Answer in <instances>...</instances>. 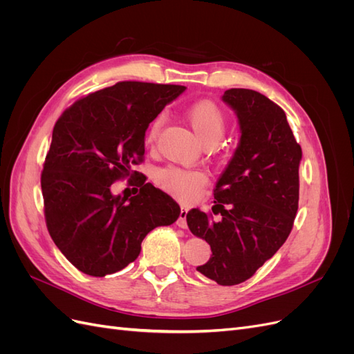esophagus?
Returning a JSON list of instances; mask_svg holds the SVG:
<instances>
[{"label": "esophagus", "instance_id": "esophagus-1", "mask_svg": "<svg viewBox=\"0 0 354 354\" xmlns=\"http://www.w3.org/2000/svg\"><path fill=\"white\" fill-rule=\"evenodd\" d=\"M186 216H187V208L185 205H181L180 208V216L177 220V226L181 229H186L187 227V221H186Z\"/></svg>", "mask_w": 354, "mask_h": 354}]
</instances>
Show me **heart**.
<instances>
[{
	"label": "heart",
	"mask_w": 354,
	"mask_h": 354,
	"mask_svg": "<svg viewBox=\"0 0 354 354\" xmlns=\"http://www.w3.org/2000/svg\"><path fill=\"white\" fill-rule=\"evenodd\" d=\"M187 121L203 145H216L226 131V116L211 100H201L190 106L186 112ZM162 127V118L158 116L149 124L146 143L153 145ZM158 183L181 201H192L205 186L207 177L201 171L169 167L158 173Z\"/></svg>",
	"instance_id": "heart-1"
}]
</instances>
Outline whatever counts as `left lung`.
<instances>
[{
  "label": "left lung",
  "mask_w": 354,
  "mask_h": 354,
  "mask_svg": "<svg viewBox=\"0 0 354 354\" xmlns=\"http://www.w3.org/2000/svg\"><path fill=\"white\" fill-rule=\"evenodd\" d=\"M221 100L239 125L236 151L214 189L212 212H220L221 220H211L199 208L190 209L186 220L212 251L196 270L230 286L250 279L291 233L303 152L285 112L261 93L230 88Z\"/></svg>",
  "instance_id": "8db88e82"
}]
</instances>
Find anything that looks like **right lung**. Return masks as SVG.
Segmentation results:
<instances>
[{"instance_id":"right-lung-1","label":"right lung","mask_w":354,"mask_h":354,"mask_svg":"<svg viewBox=\"0 0 354 354\" xmlns=\"http://www.w3.org/2000/svg\"><path fill=\"white\" fill-rule=\"evenodd\" d=\"M185 90L118 82L73 103L56 122L41 176L46 221L60 252L82 273L122 270L149 232L178 218V203L145 180L131 198L113 195L111 186L143 159L149 124Z\"/></svg>"}]
</instances>
